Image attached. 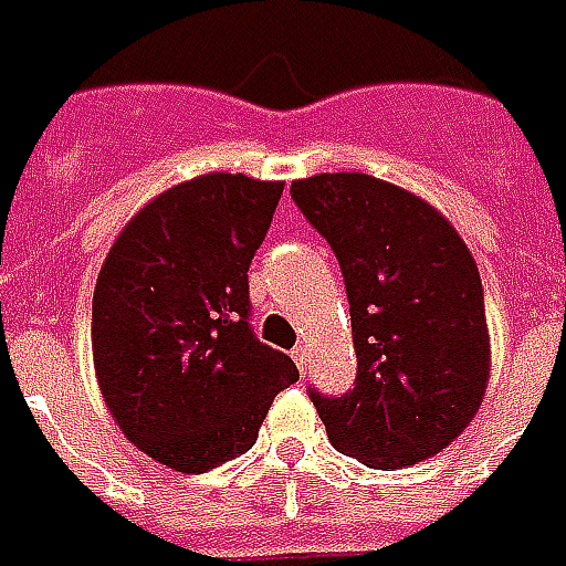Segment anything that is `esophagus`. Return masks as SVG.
<instances>
[{"instance_id": "1", "label": "esophagus", "mask_w": 566, "mask_h": 566, "mask_svg": "<svg viewBox=\"0 0 566 566\" xmlns=\"http://www.w3.org/2000/svg\"><path fill=\"white\" fill-rule=\"evenodd\" d=\"M292 359H295V366H298V371H307V347L304 344H298L295 350H292Z\"/></svg>"}]
</instances>
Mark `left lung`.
<instances>
[{
    "instance_id": "left-lung-1",
    "label": "left lung",
    "mask_w": 566,
    "mask_h": 566,
    "mask_svg": "<svg viewBox=\"0 0 566 566\" xmlns=\"http://www.w3.org/2000/svg\"><path fill=\"white\" fill-rule=\"evenodd\" d=\"M292 200L338 255L356 384L311 390L335 451L371 469L415 467L475 418L491 378L482 276L427 200L368 174L292 182Z\"/></svg>"
}]
</instances>
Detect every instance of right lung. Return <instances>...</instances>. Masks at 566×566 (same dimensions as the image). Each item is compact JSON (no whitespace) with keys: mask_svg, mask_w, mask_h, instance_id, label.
Masks as SVG:
<instances>
[{"mask_svg":"<svg viewBox=\"0 0 566 566\" xmlns=\"http://www.w3.org/2000/svg\"><path fill=\"white\" fill-rule=\"evenodd\" d=\"M283 182L207 174L167 188L122 228L94 290V368L130 442L179 472L250 451L290 356L250 326V262Z\"/></svg>","mask_w":566,"mask_h":566,"instance_id":"obj_1","label":"right lung"}]
</instances>
